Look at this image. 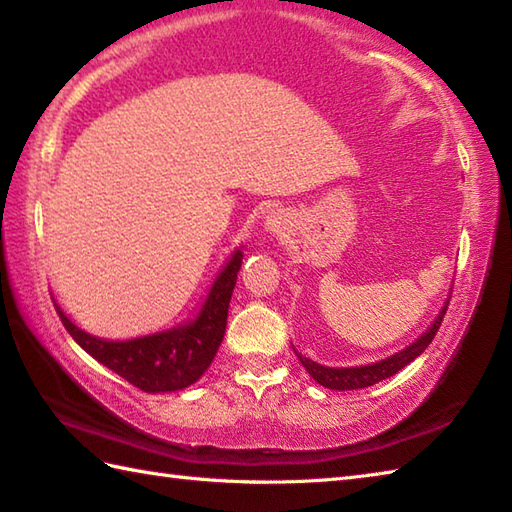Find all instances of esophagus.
Listing matches in <instances>:
<instances>
[{
	"label": "esophagus",
	"instance_id": "1",
	"mask_svg": "<svg viewBox=\"0 0 512 512\" xmlns=\"http://www.w3.org/2000/svg\"><path fill=\"white\" fill-rule=\"evenodd\" d=\"M288 226H290V217H288L286 211H270L266 215V220H264V228H266V233H270V235L286 233Z\"/></svg>",
	"mask_w": 512,
	"mask_h": 512
}]
</instances>
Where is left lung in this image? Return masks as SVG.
Masks as SVG:
<instances>
[{
	"label": "left lung",
	"instance_id": "1",
	"mask_svg": "<svg viewBox=\"0 0 512 512\" xmlns=\"http://www.w3.org/2000/svg\"><path fill=\"white\" fill-rule=\"evenodd\" d=\"M449 306V299L444 301V306L440 308L438 317L431 321V325L427 330H424L416 341L409 343L407 347H402L396 354H389L387 358H380L376 363H367V365H356V367H330V365H321L317 361H312V358L299 354L295 347L297 358L301 361V365L306 367V372L317 380L321 387H328V389H336V391H350V389H365V387H372L380 380H385L389 376L398 374L402 367H407L411 361H416V358L427 350L429 343L433 341V336H436L444 312H447Z\"/></svg>",
	"mask_w": 512,
	"mask_h": 512
}]
</instances>
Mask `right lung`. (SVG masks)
Returning <instances> with one entry per match:
<instances>
[{
  "mask_svg": "<svg viewBox=\"0 0 512 512\" xmlns=\"http://www.w3.org/2000/svg\"><path fill=\"white\" fill-rule=\"evenodd\" d=\"M242 246L233 250L211 284L200 310L191 319L169 330L136 336V339L112 341L81 330L65 314L59 303V317L72 339L101 365L125 378L127 383L147 394H167L198 383L220 350L226 332L228 303L233 297L237 273L242 268Z\"/></svg>",
  "mask_w": 512,
  "mask_h": 512,
  "instance_id": "add662e5",
  "label": "right lung"
}]
</instances>
